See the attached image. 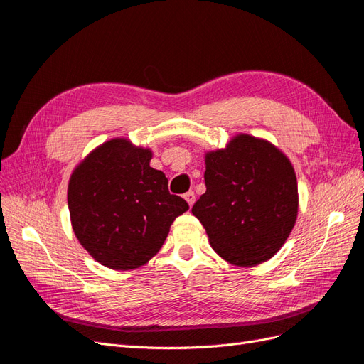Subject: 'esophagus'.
<instances>
[{"label":"esophagus","instance_id":"34e87169","mask_svg":"<svg viewBox=\"0 0 364 364\" xmlns=\"http://www.w3.org/2000/svg\"><path fill=\"white\" fill-rule=\"evenodd\" d=\"M183 199L188 202V205L190 206H193L194 205V202H196V194H194V191H188V193H185L183 194Z\"/></svg>","mask_w":364,"mask_h":364}]
</instances>
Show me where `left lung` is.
Here are the masks:
<instances>
[{"mask_svg": "<svg viewBox=\"0 0 364 364\" xmlns=\"http://www.w3.org/2000/svg\"><path fill=\"white\" fill-rule=\"evenodd\" d=\"M206 191L193 206L220 257L250 267L270 259L297 215V181L290 161L270 142L238 135L205 159Z\"/></svg>", "mask_w": 364, "mask_h": 364, "instance_id": "1", "label": "left lung"}]
</instances>
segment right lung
<instances>
[{
  "label": "right lung",
  "mask_w": 364,
  "mask_h": 364,
  "mask_svg": "<svg viewBox=\"0 0 364 364\" xmlns=\"http://www.w3.org/2000/svg\"><path fill=\"white\" fill-rule=\"evenodd\" d=\"M151 151L111 139L70 179L68 208L75 237L92 258L114 270L146 264L162 247L176 217L188 209L170 194L168 179L150 167Z\"/></svg>",
  "instance_id": "1"
}]
</instances>
